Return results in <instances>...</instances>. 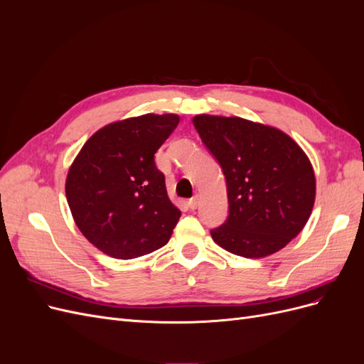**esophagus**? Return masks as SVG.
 <instances>
[{
  "instance_id": "1",
  "label": "esophagus",
  "mask_w": 364,
  "mask_h": 364,
  "mask_svg": "<svg viewBox=\"0 0 364 364\" xmlns=\"http://www.w3.org/2000/svg\"><path fill=\"white\" fill-rule=\"evenodd\" d=\"M199 202H200V199H199V196H193L191 199L188 200V206H190V209H196L197 206H199Z\"/></svg>"
}]
</instances>
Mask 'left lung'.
<instances>
[{"mask_svg":"<svg viewBox=\"0 0 364 364\" xmlns=\"http://www.w3.org/2000/svg\"><path fill=\"white\" fill-rule=\"evenodd\" d=\"M202 142L226 179L229 214L211 229L230 253L262 258L301 232L316 196L314 171L304 150L284 132L240 117L197 115Z\"/></svg>","mask_w":364,"mask_h":364,"instance_id":"left-lung-1","label":"left lung"}]
</instances>
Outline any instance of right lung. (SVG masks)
Listing matches in <instances>:
<instances>
[{
    "label": "right lung",
    "mask_w": 364,
    "mask_h": 364,
    "mask_svg": "<svg viewBox=\"0 0 364 364\" xmlns=\"http://www.w3.org/2000/svg\"><path fill=\"white\" fill-rule=\"evenodd\" d=\"M178 124L173 114L118 121L95 132L73 162L65 191L74 222L106 255L132 259L168 243L181 211L155 153Z\"/></svg>",
    "instance_id": "right-lung-1"
}]
</instances>
